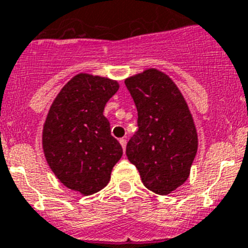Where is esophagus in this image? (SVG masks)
<instances>
[{
	"instance_id": "obj_1",
	"label": "esophagus",
	"mask_w": 248,
	"mask_h": 248,
	"mask_svg": "<svg viewBox=\"0 0 248 248\" xmlns=\"http://www.w3.org/2000/svg\"><path fill=\"white\" fill-rule=\"evenodd\" d=\"M120 143H121L122 148H124V149H126V143H127V140H124V138H121V140H120Z\"/></svg>"
}]
</instances>
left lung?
Instances as JSON below:
<instances>
[{"mask_svg": "<svg viewBox=\"0 0 248 248\" xmlns=\"http://www.w3.org/2000/svg\"><path fill=\"white\" fill-rule=\"evenodd\" d=\"M137 108V132L126 147L144 186L167 195L190 174L198 135L182 93L170 78L148 69L124 80Z\"/></svg>", "mask_w": 248, "mask_h": 248, "instance_id": "obj_1", "label": "left lung"}]
</instances>
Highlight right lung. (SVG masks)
I'll return each mask as SVG.
<instances>
[{"instance_id": "obj_1", "label": "right lung", "mask_w": 248, "mask_h": 248, "mask_svg": "<svg viewBox=\"0 0 248 248\" xmlns=\"http://www.w3.org/2000/svg\"><path fill=\"white\" fill-rule=\"evenodd\" d=\"M119 90L108 78L75 75L50 106L43 128L46 159L58 179L71 190L91 195L110 182L122 157L111 136L105 105Z\"/></svg>"}]
</instances>
